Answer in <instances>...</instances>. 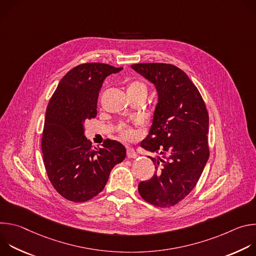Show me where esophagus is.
Masks as SVG:
<instances>
[{
	"label": "esophagus",
	"mask_w": 256,
	"mask_h": 256,
	"mask_svg": "<svg viewBox=\"0 0 256 256\" xmlns=\"http://www.w3.org/2000/svg\"><path fill=\"white\" fill-rule=\"evenodd\" d=\"M126 156H128V158H136L138 154L136 153V151L134 149L128 148L126 151Z\"/></svg>",
	"instance_id": "esophagus-1"
}]
</instances>
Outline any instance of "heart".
Segmentation results:
<instances>
[{"mask_svg": "<svg viewBox=\"0 0 256 256\" xmlns=\"http://www.w3.org/2000/svg\"><path fill=\"white\" fill-rule=\"evenodd\" d=\"M126 92H128V94L147 95V87H146V85L140 81H132L128 84ZM120 136L122 138L132 140L134 136V130H132L130 128L124 126L120 128Z\"/></svg>", "mask_w": 256, "mask_h": 256, "instance_id": "1", "label": "heart"}]
</instances>
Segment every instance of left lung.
Segmentation results:
<instances>
[{"instance_id":"left-lung-1","label":"left lung","mask_w":256,"mask_h":256,"mask_svg":"<svg viewBox=\"0 0 256 256\" xmlns=\"http://www.w3.org/2000/svg\"><path fill=\"white\" fill-rule=\"evenodd\" d=\"M158 93L153 122L140 147L163 158L150 157L156 173L138 184L151 204L169 208L194 190L208 160V114L200 93L188 76L170 64H132Z\"/></svg>"}]
</instances>
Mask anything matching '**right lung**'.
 Instances as JSON below:
<instances>
[{
  "label": "right lung",
  "instance_id": "add662e5",
  "mask_svg": "<svg viewBox=\"0 0 256 256\" xmlns=\"http://www.w3.org/2000/svg\"><path fill=\"white\" fill-rule=\"evenodd\" d=\"M122 68L82 64L60 81L46 112L42 140L44 163L56 190L82 202L101 192L112 168L126 156L124 146L106 138L93 148L84 136L85 120L97 116V99L105 78Z\"/></svg>",
  "mask_w": 256,
  "mask_h": 256
}]
</instances>
